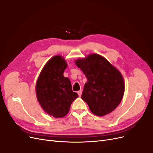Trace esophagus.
<instances>
[{
    "mask_svg": "<svg viewBox=\"0 0 153 153\" xmlns=\"http://www.w3.org/2000/svg\"><path fill=\"white\" fill-rule=\"evenodd\" d=\"M82 91L80 90V91H78V92H77V93H78V96H81V95H82Z\"/></svg>",
    "mask_w": 153,
    "mask_h": 153,
    "instance_id": "esophagus-1",
    "label": "esophagus"
}]
</instances>
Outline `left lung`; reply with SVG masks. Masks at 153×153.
Returning a JSON list of instances; mask_svg holds the SVG:
<instances>
[{"mask_svg": "<svg viewBox=\"0 0 153 153\" xmlns=\"http://www.w3.org/2000/svg\"><path fill=\"white\" fill-rule=\"evenodd\" d=\"M84 73L85 84L81 98L92 114L103 116L112 112L121 103L124 92L121 73L101 55L90 54L75 61Z\"/></svg>", "mask_w": 153, "mask_h": 153, "instance_id": "1", "label": "left lung"}]
</instances>
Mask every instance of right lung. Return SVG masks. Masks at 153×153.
<instances>
[{
  "label": "right lung",
  "instance_id": "1",
  "mask_svg": "<svg viewBox=\"0 0 153 153\" xmlns=\"http://www.w3.org/2000/svg\"><path fill=\"white\" fill-rule=\"evenodd\" d=\"M67 63L61 55L51 58L45 64L37 80L36 92L41 107L55 118L65 116L78 95L73 92L71 82L63 73Z\"/></svg>",
  "mask_w": 153,
  "mask_h": 153
}]
</instances>
